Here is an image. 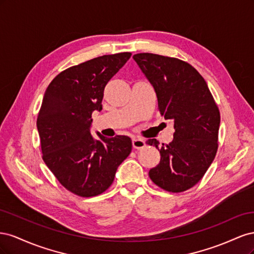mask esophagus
I'll return each mask as SVG.
<instances>
[{"label": "esophagus", "mask_w": 254, "mask_h": 254, "mask_svg": "<svg viewBox=\"0 0 254 254\" xmlns=\"http://www.w3.org/2000/svg\"><path fill=\"white\" fill-rule=\"evenodd\" d=\"M145 141L143 139H139V137H133L132 139V146L134 149H141L145 147Z\"/></svg>", "instance_id": "1"}]
</instances>
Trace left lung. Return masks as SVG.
Listing matches in <instances>:
<instances>
[{
	"label": "left lung",
	"mask_w": 254,
	"mask_h": 254,
	"mask_svg": "<svg viewBox=\"0 0 254 254\" xmlns=\"http://www.w3.org/2000/svg\"><path fill=\"white\" fill-rule=\"evenodd\" d=\"M133 59L158 98V110L174 124V139L159 147L160 163L149 171L158 187L180 193L200 181L216 156L220 114L202 76L184 61L140 53Z\"/></svg>",
	"instance_id": "obj_1"
}]
</instances>
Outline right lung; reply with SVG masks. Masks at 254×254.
<instances>
[{
    "instance_id": "obj_1",
    "label": "right lung",
    "mask_w": 254,
    "mask_h": 254,
    "mask_svg": "<svg viewBox=\"0 0 254 254\" xmlns=\"http://www.w3.org/2000/svg\"><path fill=\"white\" fill-rule=\"evenodd\" d=\"M131 56L119 53L66 68L52 80L38 114L42 159L72 193L93 197L108 189L131 152L126 135H91L92 113L103 109L106 84Z\"/></svg>"
}]
</instances>
